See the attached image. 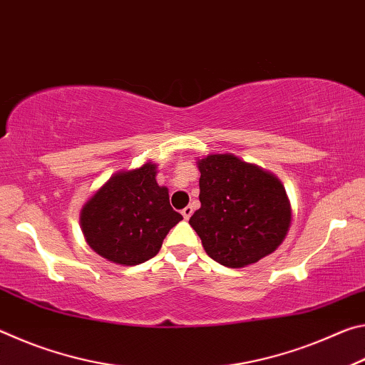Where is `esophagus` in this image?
<instances>
[{"label": "esophagus", "instance_id": "34e87169", "mask_svg": "<svg viewBox=\"0 0 365 365\" xmlns=\"http://www.w3.org/2000/svg\"><path fill=\"white\" fill-rule=\"evenodd\" d=\"M191 214H193V207L191 206H187L185 209H182V215H183V219H190L191 217Z\"/></svg>", "mask_w": 365, "mask_h": 365}]
</instances>
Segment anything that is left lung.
I'll return each instance as SVG.
<instances>
[{"label": "left lung", "instance_id": "obj_1", "mask_svg": "<svg viewBox=\"0 0 365 365\" xmlns=\"http://www.w3.org/2000/svg\"><path fill=\"white\" fill-rule=\"evenodd\" d=\"M201 207L190 225L202 248L230 269H242L269 256L292 225V205L280 178L235 154L197 158Z\"/></svg>", "mask_w": 365, "mask_h": 365}]
</instances>
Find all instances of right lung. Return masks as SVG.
Segmentation results:
<instances>
[{
	"mask_svg": "<svg viewBox=\"0 0 365 365\" xmlns=\"http://www.w3.org/2000/svg\"><path fill=\"white\" fill-rule=\"evenodd\" d=\"M158 164L119 170L80 211V228L96 255L119 265H138L159 252L165 235L183 217L172 209L169 190L156 182Z\"/></svg>",
	"mask_w": 365,
	"mask_h": 365,
	"instance_id": "add662e5",
	"label": "right lung"
}]
</instances>
